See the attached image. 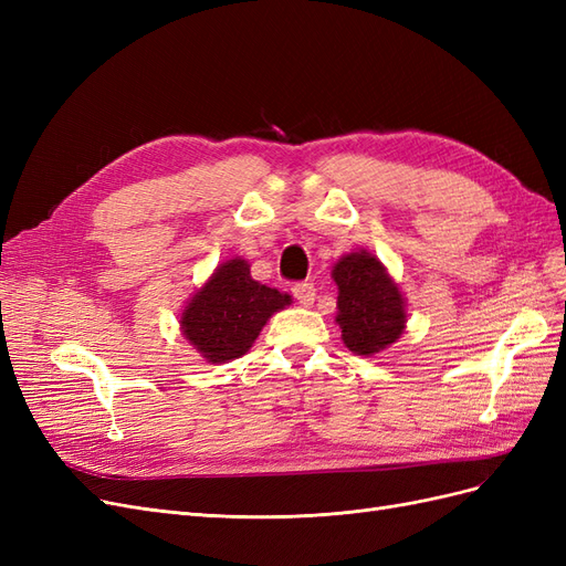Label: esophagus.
Wrapping results in <instances>:
<instances>
[{
  "instance_id": "34e87169",
  "label": "esophagus",
  "mask_w": 566,
  "mask_h": 566,
  "mask_svg": "<svg viewBox=\"0 0 566 566\" xmlns=\"http://www.w3.org/2000/svg\"><path fill=\"white\" fill-rule=\"evenodd\" d=\"M290 290H293L295 300H297L302 306H310V304H314V300H316V287H314V283L302 281V283H295Z\"/></svg>"
}]
</instances>
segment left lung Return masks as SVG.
Listing matches in <instances>:
<instances>
[{
  "mask_svg": "<svg viewBox=\"0 0 566 566\" xmlns=\"http://www.w3.org/2000/svg\"><path fill=\"white\" fill-rule=\"evenodd\" d=\"M337 323L345 345L358 354H378L403 333L406 312L399 293L385 266L368 252H352L335 264Z\"/></svg>",
  "mask_w": 566,
  "mask_h": 566,
  "instance_id": "1",
  "label": "left lung"
}]
</instances>
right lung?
Returning a JSON list of instances; mask_svg holds the SVG:
<instances>
[{
    "mask_svg": "<svg viewBox=\"0 0 566 566\" xmlns=\"http://www.w3.org/2000/svg\"><path fill=\"white\" fill-rule=\"evenodd\" d=\"M290 295L256 283L245 260H229L205 283L181 314L186 339L212 364L243 356L273 312Z\"/></svg>",
    "mask_w": 566,
    "mask_h": 566,
    "instance_id": "obj_1",
    "label": "right lung"
}]
</instances>
